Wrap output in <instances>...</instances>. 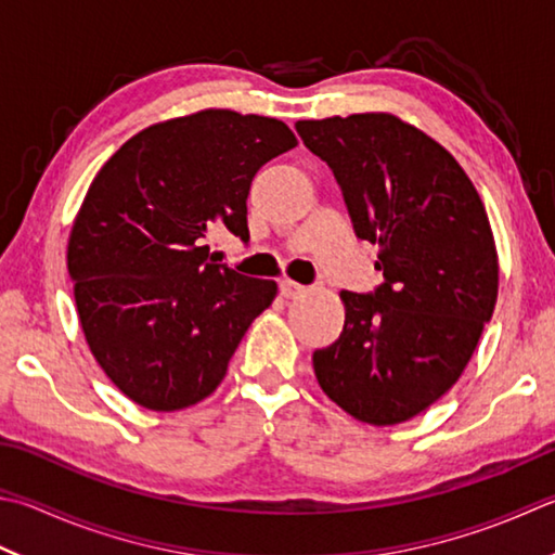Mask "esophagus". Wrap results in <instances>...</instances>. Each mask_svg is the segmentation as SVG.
Wrapping results in <instances>:
<instances>
[{"mask_svg":"<svg viewBox=\"0 0 555 555\" xmlns=\"http://www.w3.org/2000/svg\"><path fill=\"white\" fill-rule=\"evenodd\" d=\"M280 292H282V297L297 299V297L305 295L307 287L299 285V282H295V280H282V282H280Z\"/></svg>","mask_w":555,"mask_h":555,"instance_id":"esophagus-1","label":"esophagus"}]
</instances>
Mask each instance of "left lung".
<instances>
[{"label": "left lung", "instance_id": "8db88e82", "mask_svg": "<svg viewBox=\"0 0 555 555\" xmlns=\"http://www.w3.org/2000/svg\"><path fill=\"white\" fill-rule=\"evenodd\" d=\"M328 164L354 234L379 244L384 282L340 292V338L313 352L321 389L370 425H396L452 389L498 299L493 232L472 179L442 144L391 113L299 120Z\"/></svg>", "mask_w": 555, "mask_h": 555}]
</instances>
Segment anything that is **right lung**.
<instances>
[{"mask_svg":"<svg viewBox=\"0 0 555 555\" xmlns=\"http://www.w3.org/2000/svg\"><path fill=\"white\" fill-rule=\"evenodd\" d=\"M297 147L282 120L210 108L130 138L89 185L67 246L93 358L150 411L210 396L273 280L210 258L207 229L248 242L246 197L260 166Z\"/></svg>","mask_w":555,"mask_h":555,"instance_id":"add662e5","label":"right lung"}]
</instances>
